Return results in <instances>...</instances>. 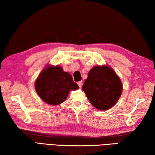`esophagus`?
I'll return each instance as SVG.
<instances>
[{"label": "esophagus", "instance_id": "esophagus-1", "mask_svg": "<svg viewBox=\"0 0 155 155\" xmlns=\"http://www.w3.org/2000/svg\"><path fill=\"white\" fill-rule=\"evenodd\" d=\"M78 86H80V87H81V86H82V81H78Z\"/></svg>", "mask_w": 155, "mask_h": 155}]
</instances>
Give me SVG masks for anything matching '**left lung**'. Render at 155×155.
<instances>
[{"label": "left lung", "mask_w": 155, "mask_h": 155, "mask_svg": "<svg viewBox=\"0 0 155 155\" xmlns=\"http://www.w3.org/2000/svg\"><path fill=\"white\" fill-rule=\"evenodd\" d=\"M82 90L96 109L106 110L117 103L123 86L114 70L109 65H103L90 70Z\"/></svg>", "instance_id": "8db88e82"}]
</instances>
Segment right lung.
<instances>
[{"instance_id": "add662e5", "label": "right lung", "mask_w": 155, "mask_h": 155, "mask_svg": "<svg viewBox=\"0 0 155 155\" xmlns=\"http://www.w3.org/2000/svg\"><path fill=\"white\" fill-rule=\"evenodd\" d=\"M78 88L71 75L59 65H47L35 81V89L40 98L53 106L63 103L71 90Z\"/></svg>"}]
</instances>
